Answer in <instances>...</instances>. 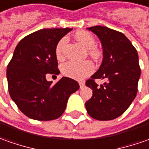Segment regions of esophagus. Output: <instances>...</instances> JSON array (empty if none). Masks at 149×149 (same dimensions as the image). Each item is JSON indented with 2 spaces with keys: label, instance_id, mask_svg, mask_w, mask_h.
<instances>
[{
  "label": "esophagus",
  "instance_id": "obj_1",
  "mask_svg": "<svg viewBox=\"0 0 149 149\" xmlns=\"http://www.w3.org/2000/svg\"><path fill=\"white\" fill-rule=\"evenodd\" d=\"M79 87H80V88H83L84 87L85 84L84 83V82H79Z\"/></svg>",
  "mask_w": 149,
  "mask_h": 149
}]
</instances>
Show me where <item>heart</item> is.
<instances>
[{"mask_svg":"<svg viewBox=\"0 0 149 149\" xmlns=\"http://www.w3.org/2000/svg\"><path fill=\"white\" fill-rule=\"evenodd\" d=\"M75 38L81 45L88 49V54L94 59H99L101 57V51L96 47V40L92 34L86 31H80L75 34ZM66 43V38H61L56 45L55 53L58 59L63 57V49ZM62 74L74 79L80 80L90 75L94 71V65L91 61L82 62L69 61L61 66Z\"/></svg>","mask_w":149,"mask_h":149,"instance_id":"heart-1","label":"heart"}]
</instances>
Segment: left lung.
Instances as JSON below:
<instances>
[{"label": "left lung", "mask_w": 149, "mask_h": 149, "mask_svg": "<svg viewBox=\"0 0 149 149\" xmlns=\"http://www.w3.org/2000/svg\"><path fill=\"white\" fill-rule=\"evenodd\" d=\"M96 34L103 47V61L99 70L86 81L92 96L85 106L88 114L100 121L121 116L131 105L138 92L140 76L139 57L135 48L120 31L106 26L88 27ZM97 78L106 80L100 86Z\"/></svg>", "instance_id": "1"}]
</instances>
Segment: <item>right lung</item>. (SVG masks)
<instances>
[{
	"label": "right lung",
	"mask_w": 149,
	"mask_h": 149,
	"mask_svg": "<svg viewBox=\"0 0 149 149\" xmlns=\"http://www.w3.org/2000/svg\"><path fill=\"white\" fill-rule=\"evenodd\" d=\"M71 30H39L21 40L14 50L7 66L8 89L20 111L30 118H58L70 96L79 88L77 81L67 77L54 85L46 79L47 74H59L56 45Z\"/></svg>",
	"instance_id": "right-lung-1"
}]
</instances>
